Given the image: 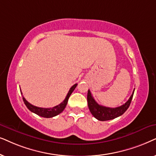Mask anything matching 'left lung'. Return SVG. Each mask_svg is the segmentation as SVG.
Masks as SVG:
<instances>
[{"instance_id":"1","label":"left lung","mask_w":156,"mask_h":156,"mask_svg":"<svg viewBox=\"0 0 156 156\" xmlns=\"http://www.w3.org/2000/svg\"><path fill=\"white\" fill-rule=\"evenodd\" d=\"M134 90L132 95H130V98L128 99V101L125 104L117 108H108L99 105L93 98L90 90H88L87 100H88V105L89 110H90L91 114L96 119L101 120V121H105V120H112L117 117H119V116L123 115L127 111L128 108H129L133 96Z\"/></svg>"}]
</instances>
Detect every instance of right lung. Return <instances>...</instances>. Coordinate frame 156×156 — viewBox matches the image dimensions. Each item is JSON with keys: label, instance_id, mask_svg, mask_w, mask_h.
I'll use <instances>...</instances> for the list:
<instances>
[{"label": "right lung", "instance_id": "obj_1", "mask_svg": "<svg viewBox=\"0 0 156 156\" xmlns=\"http://www.w3.org/2000/svg\"><path fill=\"white\" fill-rule=\"evenodd\" d=\"M77 85L78 84L76 83L70 88V90L68 91L65 100H64L63 102L60 103L59 105H56V106L50 108H40V107L35 106V105H33L32 104H30V103H28L23 96V100L25 105H26V107L28 108L31 112H33V113H36L38 115H40L41 117H43V118H52V117H54V116L58 115V114L61 113V112L63 111V110L65 109L66 105H67L68 98H69L70 95H71L73 91L75 90V88H76Z\"/></svg>", "mask_w": 156, "mask_h": 156}]
</instances>
